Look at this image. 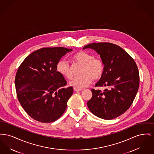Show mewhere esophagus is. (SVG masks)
I'll return each instance as SVG.
<instances>
[{"instance_id":"1","label":"esophagus","mask_w":154,"mask_h":154,"mask_svg":"<svg viewBox=\"0 0 154 154\" xmlns=\"http://www.w3.org/2000/svg\"><path fill=\"white\" fill-rule=\"evenodd\" d=\"M74 91H75V92H79V91H82V89H78V88H74Z\"/></svg>"}]
</instances>
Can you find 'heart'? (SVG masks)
I'll use <instances>...</instances> for the list:
<instances>
[{"instance_id":"obj_1","label":"heart","mask_w":154,"mask_h":154,"mask_svg":"<svg viewBox=\"0 0 154 154\" xmlns=\"http://www.w3.org/2000/svg\"><path fill=\"white\" fill-rule=\"evenodd\" d=\"M73 59L75 62L81 64L82 67L80 75L75 77L70 82L72 87L78 89L85 88L92 82V78L94 80H99L102 76L104 63L102 59L95 58L91 54L84 51L75 53ZM57 70L59 73L67 79L73 77L71 65L65 59H60L59 61Z\"/></svg>"}]
</instances>
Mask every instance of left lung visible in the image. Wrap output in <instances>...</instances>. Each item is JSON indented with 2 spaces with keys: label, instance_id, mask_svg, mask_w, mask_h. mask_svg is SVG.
<instances>
[{
  "label": "left lung",
  "instance_id": "8db88e82",
  "mask_svg": "<svg viewBox=\"0 0 154 154\" xmlns=\"http://www.w3.org/2000/svg\"><path fill=\"white\" fill-rule=\"evenodd\" d=\"M95 50L104 63V72L87 102L89 110L98 117L112 119L124 114L131 107L139 87V72L134 59L116 44L92 43L83 49Z\"/></svg>",
  "mask_w": 154,
  "mask_h": 154
}]
</instances>
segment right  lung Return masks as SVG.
<instances>
[{
    "label": "right lung",
    "mask_w": 154,
    "mask_h": 154,
    "mask_svg": "<svg viewBox=\"0 0 154 154\" xmlns=\"http://www.w3.org/2000/svg\"><path fill=\"white\" fill-rule=\"evenodd\" d=\"M64 47H45L32 52L19 66L15 78L18 99L30 117L38 122H52L67 108L73 88L59 73L57 65L67 52Z\"/></svg>",
    "instance_id": "add662e5"
}]
</instances>
